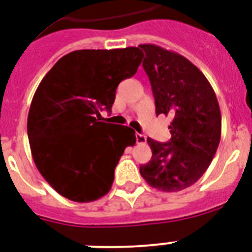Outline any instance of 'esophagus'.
<instances>
[{
	"instance_id": "esophagus-1",
	"label": "esophagus",
	"mask_w": 252,
	"mask_h": 252,
	"mask_svg": "<svg viewBox=\"0 0 252 252\" xmlns=\"http://www.w3.org/2000/svg\"><path fill=\"white\" fill-rule=\"evenodd\" d=\"M135 138H136V143H138V144L146 143V140H147V136L144 135V134H135Z\"/></svg>"
}]
</instances>
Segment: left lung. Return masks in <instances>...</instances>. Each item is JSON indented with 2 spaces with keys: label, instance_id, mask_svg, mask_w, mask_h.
Masks as SVG:
<instances>
[{
  "label": "left lung",
  "instance_id": "left-lung-1",
  "mask_svg": "<svg viewBox=\"0 0 252 252\" xmlns=\"http://www.w3.org/2000/svg\"><path fill=\"white\" fill-rule=\"evenodd\" d=\"M143 69L150 78L156 116L172 117L168 143L148 138L152 158L140 174L154 189L176 192L206 173L221 138V113L207 78L187 58L154 44H142ZM140 50V52H142Z\"/></svg>",
  "mask_w": 252,
  "mask_h": 252
}]
</instances>
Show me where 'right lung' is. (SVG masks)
Masks as SVG:
<instances>
[{"label":"right lung","mask_w":252,"mask_h":252,"mask_svg":"<svg viewBox=\"0 0 252 252\" xmlns=\"http://www.w3.org/2000/svg\"><path fill=\"white\" fill-rule=\"evenodd\" d=\"M143 60L139 48L75 50L60 58L32 98L27 134L36 168L58 194L94 202L108 194L125 148L135 131L100 122L116 90Z\"/></svg>","instance_id":"add662e5"}]
</instances>
